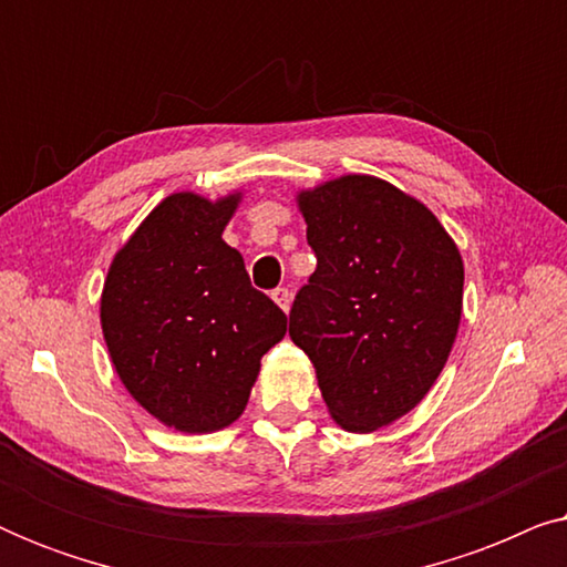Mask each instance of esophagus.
<instances>
[{
	"instance_id": "34e87169",
	"label": "esophagus",
	"mask_w": 567,
	"mask_h": 567,
	"mask_svg": "<svg viewBox=\"0 0 567 567\" xmlns=\"http://www.w3.org/2000/svg\"><path fill=\"white\" fill-rule=\"evenodd\" d=\"M270 297H274V301L278 307L284 309V312H289V307H291V291L286 289V286H278V289H274V293H270Z\"/></svg>"
}]
</instances>
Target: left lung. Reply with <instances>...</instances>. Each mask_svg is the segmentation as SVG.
Returning <instances> with one entry per match:
<instances>
[{"label":"left lung","instance_id":"left-lung-1","mask_svg":"<svg viewBox=\"0 0 567 567\" xmlns=\"http://www.w3.org/2000/svg\"><path fill=\"white\" fill-rule=\"evenodd\" d=\"M317 268L289 312V336L317 369L346 431L413 410L452 353L464 266L421 200L371 175L299 193Z\"/></svg>","mask_w":567,"mask_h":567}]
</instances>
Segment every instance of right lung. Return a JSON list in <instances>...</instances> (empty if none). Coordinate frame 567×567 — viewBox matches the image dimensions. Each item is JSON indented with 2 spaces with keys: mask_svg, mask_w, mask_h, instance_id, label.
<instances>
[{
  "mask_svg": "<svg viewBox=\"0 0 567 567\" xmlns=\"http://www.w3.org/2000/svg\"><path fill=\"white\" fill-rule=\"evenodd\" d=\"M239 193L167 196L107 270L100 322L121 382L169 429L212 433L247 405L262 353L286 315L252 289L245 260L221 239Z\"/></svg>",
  "mask_w": 567,
  "mask_h": 567,
  "instance_id": "right-lung-1",
  "label": "right lung"
}]
</instances>
